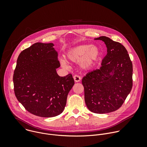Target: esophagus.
<instances>
[{
  "label": "esophagus",
  "mask_w": 147,
  "mask_h": 147,
  "mask_svg": "<svg viewBox=\"0 0 147 147\" xmlns=\"http://www.w3.org/2000/svg\"><path fill=\"white\" fill-rule=\"evenodd\" d=\"M73 78H74V80L75 82H79V81H80V80H81V77L79 76H78V75H75V76H74Z\"/></svg>",
  "instance_id": "34e87169"
}]
</instances>
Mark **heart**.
<instances>
[{"instance_id":"obj_1","label":"heart","mask_w":147,"mask_h":147,"mask_svg":"<svg viewBox=\"0 0 147 147\" xmlns=\"http://www.w3.org/2000/svg\"><path fill=\"white\" fill-rule=\"evenodd\" d=\"M100 56L99 48L94 45H81L76 47L69 51L66 54L67 59L72 62H78L82 69L90 68L98 60ZM63 66H66L65 60H61Z\"/></svg>"}]
</instances>
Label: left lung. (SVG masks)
<instances>
[{"label": "left lung", "mask_w": 147, "mask_h": 147, "mask_svg": "<svg viewBox=\"0 0 147 147\" xmlns=\"http://www.w3.org/2000/svg\"><path fill=\"white\" fill-rule=\"evenodd\" d=\"M107 54L99 69L89 72L82 80L88 109L95 113H107L120 108L133 87V65L125 47L102 36Z\"/></svg>", "instance_id": "obj_1"}]
</instances>
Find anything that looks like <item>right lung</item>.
Returning a JSON list of instances; mask_svg holds the SVG:
<instances>
[{
    "instance_id": "1",
    "label": "right lung",
    "mask_w": 147,
    "mask_h": 147,
    "mask_svg": "<svg viewBox=\"0 0 147 147\" xmlns=\"http://www.w3.org/2000/svg\"><path fill=\"white\" fill-rule=\"evenodd\" d=\"M52 43L36 42L19 55L13 74L17 100L30 113L43 117L63 111L68 94L74 84L71 74L60 77L57 52Z\"/></svg>"
}]
</instances>
